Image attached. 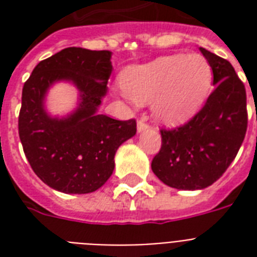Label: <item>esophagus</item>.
I'll return each mask as SVG.
<instances>
[{
  "label": "esophagus",
  "instance_id": "34e87169",
  "mask_svg": "<svg viewBox=\"0 0 257 257\" xmlns=\"http://www.w3.org/2000/svg\"><path fill=\"white\" fill-rule=\"evenodd\" d=\"M148 129V124H145V120H139V122H137V132L141 133L144 132V131H147Z\"/></svg>",
  "mask_w": 257,
  "mask_h": 257
}]
</instances>
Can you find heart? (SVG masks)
Masks as SVG:
<instances>
[{"instance_id":"1","label":"heart","mask_w":257,"mask_h":257,"mask_svg":"<svg viewBox=\"0 0 257 257\" xmlns=\"http://www.w3.org/2000/svg\"><path fill=\"white\" fill-rule=\"evenodd\" d=\"M121 82L132 100L152 101V112L160 122L180 125L204 104L212 85V68L201 54H172L129 68Z\"/></svg>"}]
</instances>
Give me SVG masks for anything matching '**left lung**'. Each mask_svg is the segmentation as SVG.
Here are the masks:
<instances>
[{
	"instance_id": "obj_1",
	"label": "left lung",
	"mask_w": 257,
	"mask_h": 257,
	"mask_svg": "<svg viewBox=\"0 0 257 257\" xmlns=\"http://www.w3.org/2000/svg\"><path fill=\"white\" fill-rule=\"evenodd\" d=\"M211 64L215 90L183 126L161 131V149L152 171L171 188L204 189L235 160L247 132V94L231 62L200 48Z\"/></svg>"
}]
</instances>
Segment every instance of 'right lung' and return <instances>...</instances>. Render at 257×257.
<instances>
[{
    "instance_id": "right-lung-1",
    "label": "right lung",
    "mask_w": 257,
    "mask_h": 257,
    "mask_svg": "<svg viewBox=\"0 0 257 257\" xmlns=\"http://www.w3.org/2000/svg\"><path fill=\"white\" fill-rule=\"evenodd\" d=\"M112 52L66 48L41 61L22 88L18 133L25 156L40 179L58 192L90 193L114 169V155L136 135V121L100 114L112 74ZM69 82L78 89V106L52 116L45 106L49 89Z\"/></svg>"
}]
</instances>
